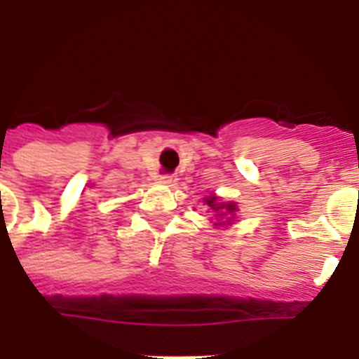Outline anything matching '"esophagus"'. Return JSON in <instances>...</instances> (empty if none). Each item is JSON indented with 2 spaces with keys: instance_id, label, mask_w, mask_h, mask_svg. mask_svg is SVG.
I'll return each instance as SVG.
<instances>
[{
  "instance_id": "34e87169",
  "label": "esophagus",
  "mask_w": 359,
  "mask_h": 359,
  "mask_svg": "<svg viewBox=\"0 0 359 359\" xmlns=\"http://www.w3.org/2000/svg\"><path fill=\"white\" fill-rule=\"evenodd\" d=\"M160 182L165 183V185H172V183H176V176L174 174H163V176H160Z\"/></svg>"
}]
</instances>
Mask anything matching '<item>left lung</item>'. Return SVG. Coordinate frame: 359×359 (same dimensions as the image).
I'll return each instance as SVG.
<instances>
[{
	"label": "left lung",
	"mask_w": 359,
	"mask_h": 359,
	"mask_svg": "<svg viewBox=\"0 0 359 359\" xmlns=\"http://www.w3.org/2000/svg\"><path fill=\"white\" fill-rule=\"evenodd\" d=\"M205 203H207L210 210H214L217 215H233L237 212L236 203H219V199L215 196H208L205 198ZM231 219H228V223H230Z\"/></svg>",
	"instance_id": "1"
}]
</instances>
